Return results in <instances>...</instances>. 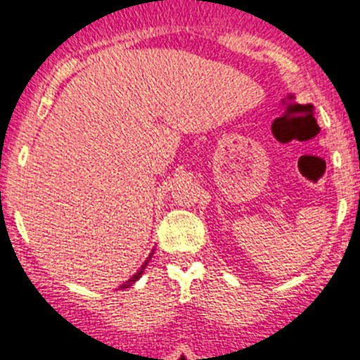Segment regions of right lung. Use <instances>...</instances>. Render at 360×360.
I'll list each match as a JSON object with an SVG mask.
<instances>
[{
  "label": "right lung",
  "instance_id": "1",
  "mask_svg": "<svg viewBox=\"0 0 360 360\" xmlns=\"http://www.w3.org/2000/svg\"><path fill=\"white\" fill-rule=\"evenodd\" d=\"M153 254H154V252H150V254H149V257H147V259H146V263H143V264H142V268H140V270H139V271H136V274H134V275H133V277H131V278H129V281H126V282H124V284H122V286H119V288H120V290H126V288L133 286L134 282H136V281H139V278H140V277H142L143 270H146V266H147V264H149V261H150V257H153Z\"/></svg>",
  "mask_w": 360,
  "mask_h": 360
}]
</instances>
